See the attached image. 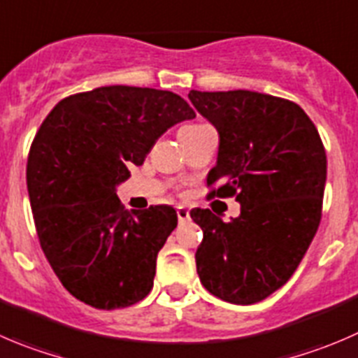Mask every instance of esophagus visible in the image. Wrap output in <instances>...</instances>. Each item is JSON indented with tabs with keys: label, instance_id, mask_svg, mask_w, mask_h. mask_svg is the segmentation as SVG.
Listing matches in <instances>:
<instances>
[{
	"label": "esophagus",
	"instance_id": "34e87169",
	"mask_svg": "<svg viewBox=\"0 0 358 358\" xmlns=\"http://www.w3.org/2000/svg\"><path fill=\"white\" fill-rule=\"evenodd\" d=\"M178 219H179V222L187 221V219H189V210H187L186 207H179L178 208Z\"/></svg>",
	"mask_w": 358,
	"mask_h": 358
}]
</instances>
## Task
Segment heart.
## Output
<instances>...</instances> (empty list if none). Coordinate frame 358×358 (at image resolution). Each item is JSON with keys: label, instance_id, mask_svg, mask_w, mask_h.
Wrapping results in <instances>:
<instances>
[{"label": "heart", "instance_id": "heart-1", "mask_svg": "<svg viewBox=\"0 0 358 358\" xmlns=\"http://www.w3.org/2000/svg\"><path fill=\"white\" fill-rule=\"evenodd\" d=\"M187 127H194V125H187Z\"/></svg>", "mask_w": 358, "mask_h": 358}]
</instances>
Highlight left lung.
<instances>
[{
	"label": "left lung",
	"mask_w": 358,
	"mask_h": 358,
	"mask_svg": "<svg viewBox=\"0 0 358 358\" xmlns=\"http://www.w3.org/2000/svg\"><path fill=\"white\" fill-rule=\"evenodd\" d=\"M187 97L219 134L208 198L235 196L242 205L229 222L208 208L189 212L203 231L198 277L219 299L259 303L292 277L320 224L324 144L287 99L250 90H191Z\"/></svg>",
	"instance_id": "left-lung-1"
}]
</instances>
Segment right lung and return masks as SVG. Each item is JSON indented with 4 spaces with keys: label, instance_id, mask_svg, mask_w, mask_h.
<instances>
[{
    "label": "right lung",
    "instance_id": "add662e5",
    "mask_svg": "<svg viewBox=\"0 0 358 358\" xmlns=\"http://www.w3.org/2000/svg\"><path fill=\"white\" fill-rule=\"evenodd\" d=\"M194 118L174 92L111 85L62 99L27 157L40 245L76 299L99 310L139 303L178 226L171 205L125 210L116 189L172 125Z\"/></svg>",
    "mask_w": 358,
    "mask_h": 358
}]
</instances>
